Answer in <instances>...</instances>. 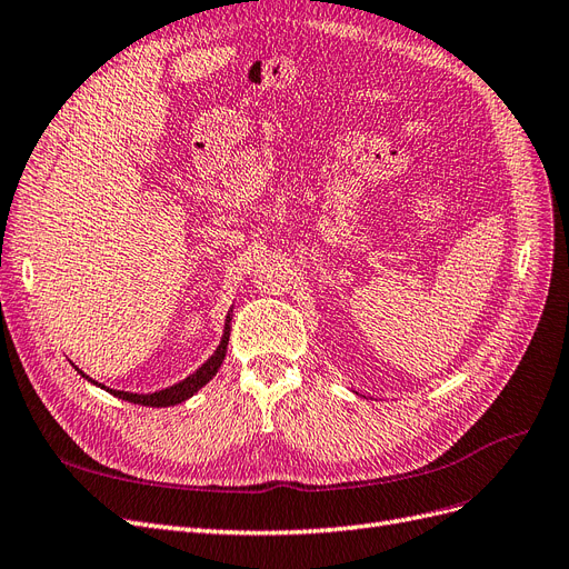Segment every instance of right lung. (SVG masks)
Returning a JSON list of instances; mask_svg holds the SVG:
<instances>
[{
	"label": "right lung",
	"instance_id": "add662e5",
	"mask_svg": "<svg viewBox=\"0 0 569 569\" xmlns=\"http://www.w3.org/2000/svg\"><path fill=\"white\" fill-rule=\"evenodd\" d=\"M229 321H231V319L227 317V321H224V330H222V340H220L218 349L213 351V356H210V359H208L201 368H197L192 375L184 377L182 382H178V385H173V387H166V389L154 391V393L117 391V389H110V387H104V385H98L96 380H91L89 375H83L79 368H77V370L81 372V377H87V380H89L91 385H96V387H100V389H104V391H110L112 396L121 398V401L138 403V406H147V408H168V406H178V403L187 401V398H192V396H194L203 385H208L210 380H213L216 372L220 370V366H222V361H224V353H227V345H229Z\"/></svg>",
	"mask_w": 569,
	"mask_h": 569
}]
</instances>
